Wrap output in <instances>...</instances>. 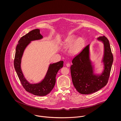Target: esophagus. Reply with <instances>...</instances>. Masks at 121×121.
I'll use <instances>...</instances> for the list:
<instances>
[{"label":"esophagus","mask_w":121,"mask_h":121,"mask_svg":"<svg viewBox=\"0 0 121 121\" xmlns=\"http://www.w3.org/2000/svg\"><path fill=\"white\" fill-rule=\"evenodd\" d=\"M66 66H67V67H69L70 66V64H69V63H67V64H66Z\"/></svg>","instance_id":"esophagus-1"}]
</instances>
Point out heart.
<instances>
[{
    "mask_svg": "<svg viewBox=\"0 0 121 121\" xmlns=\"http://www.w3.org/2000/svg\"><path fill=\"white\" fill-rule=\"evenodd\" d=\"M71 35L67 36L63 42V46L66 48L69 47V52L72 55H76L80 53L83 48L85 44V40L82 37H78Z\"/></svg>",
    "mask_w": 121,
    "mask_h": 121,
    "instance_id": "1",
    "label": "heart"
}]
</instances>
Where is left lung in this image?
Returning a JSON list of instances; mask_svg holds the SVG:
<instances>
[{
  "instance_id": "left-lung-1",
  "label": "left lung",
  "mask_w": 121,
  "mask_h": 121,
  "mask_svg": "<svg viewBox=\"0 0 121 121\" xmlns=\"http://www.w3.org/2000/svg\"><path fill=\"white\" fill-rule=\"evenodd\" d=\"M97 40L103 44V54L101 60L102 71L95 72V65L91 60L90 44L72 59L70 72L72 82L79 93L88 94L97 92L108 82L113 61L109 41L104 36H99Z\"/></svg>"
}]
</instances>
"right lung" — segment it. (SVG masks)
I'll use <instances>...</instances> for the list:
<instances>
[{
    "label": "right lung",
    "mask_w": 121,
    "mask_h": 121,
    "mask_svg": "<svg viewBox=\"0 0 121 121\" xmlns=\"http://www.w3.org/2000/svg\"><path fill=\"white\" fill-rule=\"evenodd\" d=\"M43 38L39 29H34L22 36L19 39L16 47L14 62L15 70L23 87L28 93L39 96H45L52 90L56 83V74L64 64L63 61L50 64L44 77L37 83H30L25 78L21 69L22 58L24 52L31 41L40 40Z\"/></svg>",
    "instance_id": "1"
}]
</instances>
